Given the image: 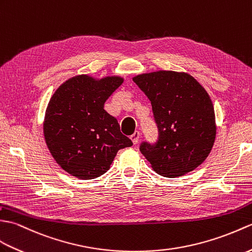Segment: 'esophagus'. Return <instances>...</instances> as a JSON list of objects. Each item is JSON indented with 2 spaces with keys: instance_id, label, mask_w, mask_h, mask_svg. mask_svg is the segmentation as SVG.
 <instances>
[{
  "instance_id": "1",
  "label": "esophagus",
  "mask_w": 252,
  "mask_h": 252,
  "mask_svg": "<svg viewBox=\"0 0 252 252\" xmlns=\"http://www.w3.org/2000/svg\"><path fill=\"white\" fill-rule=\"evenodd\" d=\"M130 139H131V141H132L133 144H137V143L139 142V139H140V131L136 130V131L133 132L132 135L130 136Z\"/></svg>"
}]
</instances>
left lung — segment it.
<instances>
[{
	"label": "left lung",
	"instance_id": "1",
	"mask_svg": "<svg viewBox=\"0 0 252 252\" xmlns=\"http://www.w3.org/2000/svg\"><path fill=\"white\" fill-rule=\"evenodd\" d=\"M152 104L158 139L143 141L141 153L154 171L167 178L186 175L209 155L216 139L214 104L188 73L158 71L132 79Z\"/></svg>",
	"mask_w": 252,
	"mask_h": 252
}]
</instances>
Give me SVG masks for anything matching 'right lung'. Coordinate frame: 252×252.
I'll list each match as a JSON object with an SVG mask.
<instances>
[{
  "label": "right lung",
  "mask_w": 252,
  "mask_h": 252,
  "mask_svg": "<svg viewBox=\"0 0 252 252\" xmlns=\"http://www.w3.org/2000/svg\"><path fill=\"white\" fill-rule=\"evenodd\" d=\"M124 80L107 76L96 80L88 75L71 77L50 98L44 137L50 154L70 175L91 180L103 175L117 151L132 142L120 130L104 102Z\"/></svg>",
  "instance_id": "obj_1"
}]
</instances>
